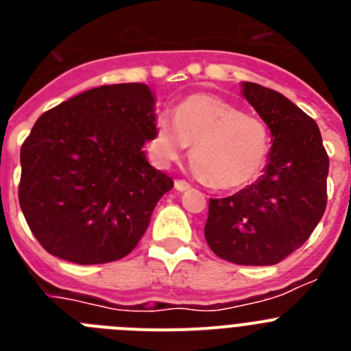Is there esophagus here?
<instances>
[{"label":"esophagus","instance_id":"esophagus-1","mask_svg":"<svg viewBox=\"0 0 351 351\" xmlns=\"http://www.w3.org/2000/svg\"><path fill=\"white\" fill-rule=\"evenodd\" d=\"M173 188H176L178 191H186V190H190L191 186L188 184L186 181H176V182H173Z\"/></svg>","mask_w":351,"mask_h":351}]
</instances>
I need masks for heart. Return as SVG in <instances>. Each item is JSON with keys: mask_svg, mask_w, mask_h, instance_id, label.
Segmentation results:
<instances>
[{"mask_svg": "<svg viewBox=\"0 0 351 351\" xmlns=\"http://www.w3.org/2000/svg\"><path fill=\"white\" fill-rule=\"evenodd\" d=\"M193 145L191 170L216 190H237L258 178L271 147L267 125L214 95L188 96L173 117L154 121L151 153L160 167L172 165Z\"/></svg>", "mask_w": 351, "mask_h": 351, "instance_id": "obj_1", "label": "heart"}]
</instances>
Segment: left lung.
Listing matches in <instances>:
<instances>
[{
  "label": "left lung",
  "mask_w": 351,
  "mask_h": 351,
  "mask_svg": "<svg viewBox=\"0 0 351 351\" xmlns=\"http://www.w3.org/2000/svg\"><path fill=\"white\" fill-rule=\"evenodd\" d=\"M243 96L271 132L260 179L232 197L210 198L206 241L237 265H274L302 246L327 206L328 156L315 121L287 96L243 82Z\"/></svg>",
  "instance_id": "obj_1"
}]
</instances>
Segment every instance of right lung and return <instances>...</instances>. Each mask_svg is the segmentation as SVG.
I'll return each mask as SVG.
<instances>
[{
  "mask_svg": "<svg viewBox=\"0 0 351 351\" xmlns=\"http://www.w3.org/2000/svg\"><path fill=\"white\" fill-rule=\"evenodd\" d=\"M154 95L141 82L100 86L38 117L21 147L19 204L43 250L79 265L137 246L173 181L147 161Z\"/></svg>",
  "mask_w": 351,
  "mask_h": 351,
  "instance_id": "right-lung-1",
  "label": "right lung"
}]
</instances>
